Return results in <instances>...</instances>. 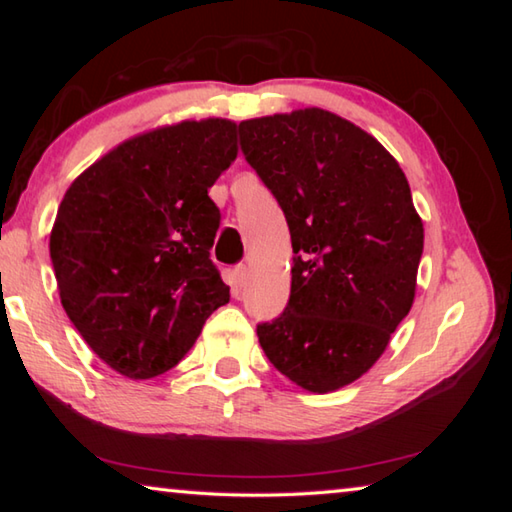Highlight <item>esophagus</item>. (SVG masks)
Instances as JSON below:
<instances>
[{
    "label": "esophagus",
    "instance_id": "34e87169",
    "mask_svg": "<svg viewBox=\"0 0 512 512\" xmlns=\"http://www.w3.org/2000/svg\"><path fill=\"white\" fill-rule=\"evenodd\" d=\"M246 282H248V266L246 264L235 266V284H237V289L244 287Z\"/></svg>",
    "mask_w": 512,
    "mask_h": 512
}]
</instances>
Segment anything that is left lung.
Masks as SVG:
<instances>
[{
	"instance_id": "left-lung-1",
	"label": "left lung",
	"mask_w": 512,
	"mask_h": 512,
	"mask_svg": "<svg viewBox=\"0 0 512 512\" xmlns=\"http://www.w3.org/2000/svg\"><path fill=\"white\" fill-rule=\"evenodd\" d=\"M239 137L296 253L287 307L257 325L259 345L305 391H339L413 305L424 228L409 180L375 137L320 108L246 119Z\"/></svg>"
}]
</instances>
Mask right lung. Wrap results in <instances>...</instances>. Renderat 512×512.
<instances>
[{
  "instance_id": "obj_1",
  "label": "right lung",
  "mask_w": 512,
  "mask_h": 512,
  "mask_svg": "<svg viewBox=\"0 0 512 512\" xmlns=\"http://www.w3.org/2000/svg\"><path fill=\"white\" fill-rule=\"evenodd\" d=\"M235 158V121H180L121 142L65 192L49 237L60 302L119 375L171 370L230 300L207 189Z\"/></svg>"
}]
</instances>
